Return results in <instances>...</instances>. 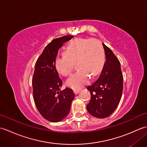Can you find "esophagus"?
I'll return each instance as SVG.
<instances>
[{
    "label": "esophagus",
    "instance_id": "34e87169",
    "mask_svg": "<svg viewBox=\"0 0 147 147\" xmlns=\"http://www.w3.org/2000/svg\"><path fill=\"white\" fill-rule=\"evenodd\" d=\"M73 92H74V93H75V94L76 95V94H78V93H79V92H80V90H76V89H74V90H73Z\"/></svg>",
    "mask_w": 147,
    "mask_h": 147
}]
</instances>
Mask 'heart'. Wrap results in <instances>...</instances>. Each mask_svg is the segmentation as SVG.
Masks as SVG:
<instances>
[{"mask_svg": "<svg viewBox=\"0 0 147 147\" xmlns=\"http://www.w3.org/2000/svg\"><path fill=\"white\" fill-rule=\"evenodd\" d=\"M65 54L56 57L55 66L59 73L67 76L73 71L74 64H77L79 70L66 82L71 88H82L88 83L90 76L96 77L100 73L104 63V52L98 40L74 39L67 46Z\"/></svg>", "mask_w": 147, "mask_h": 147, "instance_id": "heart-1", "label": "heart"}]
</instances>
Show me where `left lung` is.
<instances>
[{
	"instance_id": "1",
	"label": "left lung",
	"mask_w": 147,
	"mask_h": 147,
	"mask_svg": "<svg viewBox=\"0 0 147 147\" xmlns=\"http://www.w3.org/2000/svg\"><path fill=\"white\" fill-rule=\"evenodd\" d=\"M106 61L98 78L87 87L91 100L86 105L87 111L93 116L105 118L116 109L123 88V77L119 61L104 43Z\"/></svg>"
}]
</instances>
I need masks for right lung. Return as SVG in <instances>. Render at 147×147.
I'll list each match as a JSON object with an SVG mask.
<instances>
[{"instance_id": "obj_1", "label": "right lung", "mask_w": 147, "mask_h": 147, "mask_svg": "<svg viewBox=\"0 0 147 147\" xmlns=\"http://www.w3.org/2000/svg\"><path fill=\"white\" fill-rule=\"evenodd\" d=\"M73 38V35H67L53 40L45 47L35 65L32 79L34 101L40 114L52 123L67 116L74 98L73 90L66 87L61 90L62 81L55 66L59 49Z\"/></svg>"}]
</instances>
